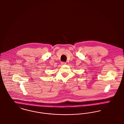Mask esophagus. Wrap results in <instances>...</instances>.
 I'll list each match as a JSON object with an SVG mask.
<instances>
[{
    "label": "esophagus",
    "instance_id": "obj_1",
    "mask_svg": "<svg viewBox=\"0 0 124 124\" xmlns=\"http://www.w3.org/2000/svg\"><path fill=\"white\" fill-rule=\"evenodd\" d=\"M61 64H62V65H66L67 64L66 62H61Z\"/></svg>",
    "mask_w": 124,
    "mask_h": 124
}]
</instances>
